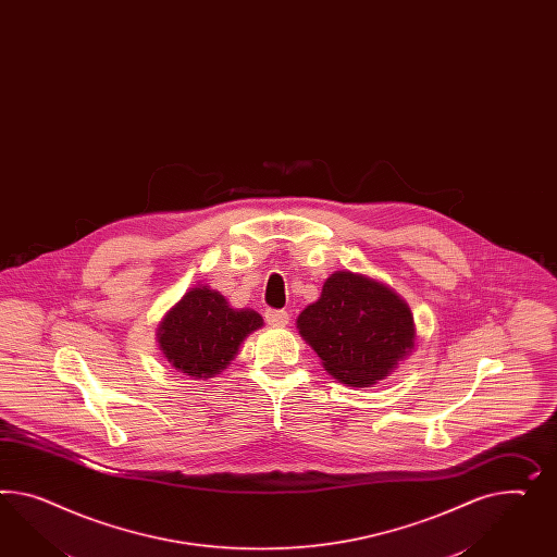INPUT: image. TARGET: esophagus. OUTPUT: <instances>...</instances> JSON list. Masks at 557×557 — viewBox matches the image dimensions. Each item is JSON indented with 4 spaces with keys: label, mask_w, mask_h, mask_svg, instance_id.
<instances>
[{
    "label": "esophagus",
    "mask_w": 557,
    "mask_h": 557,
    "mask_svg": "<svg viewBox=\"0 0 557 557\" xmlns=\"http://www.w3.org/2000/svg\"><path fill=\"white\" fill-rule=\"evenodd\" d=\"M265 320L270 326H286L289 314L286 310H265Z\"/></svg>",
    "instance_id": "obj_1"
}]
</instances>
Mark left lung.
<instances>
[{
  "mask_svg": "<svg viewBox=\"0 0 557 557\" xmlns=\"http://www.w3.org/2000/svg\"><path fill=\"white\" fill-rule=\"evenodd\" d=\"M301 338L324 369L350 387H371L416 345L413 317L392 287L352 271H334L298 317Z\"/></svg>",
  "mask_w": 557,
  "mask_h": 557,
  "instance_id": "1",
  "label": "left lung"
}]
</instances>
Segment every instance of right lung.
<instances>
[{
  "instance_id": "add662e5",
  "label": "right lung",
  "mask_w": 557,
  "mask_h": 557,
  "mask_svg": "<svg viewBox=\"0 0 557 557\" xmlns=\"http://www.w3.org/2000/svg\"><path fill=\"white\" fill-rule=\"evenodd\" d=\"M263 326L256 310H235L209 286L188 289L158 326V343L168 362L184 375H221L251 332Z\"/></svg>"
}]
</instances>
